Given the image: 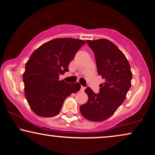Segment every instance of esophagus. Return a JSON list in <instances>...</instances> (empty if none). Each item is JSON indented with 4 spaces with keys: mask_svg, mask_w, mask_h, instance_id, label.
Wrapping results in <instances>:
<instances>
[{
    "mask_svg": "<svg viewBox=\"0 0 155 155\" xmlns=\"http://www.w3.org/2000/svg\"><path fill=\"white\" fill-rule=\"evenodd\" d=\"M84 89H85V87H83V86H82L81 89H80V90H81V92H84Z\"/></svg>",
    "mask_w": 155,
    "mask_h": 155,
    "instance_id": "34e87169",
    "label": "esophagus"
}]
</instances>
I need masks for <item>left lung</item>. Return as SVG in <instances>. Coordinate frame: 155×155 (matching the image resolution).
Here are the masks:
<instances>
[{"instance_id":"obj_1","label":"left lung","mask_w":155,"mask_h":155,"mask_svg":"<svg viewBox=\"0 0 155 155\" xmlns=\"http://www.w3.org/2000/svg\"><path fill=\"white\" fill-rule=\"evenodd\" d=\"M94 54L98 75L105 80L99 92L87 87L88 100L80 106L82 115L92 121H103L113 115L126 99L132 73L128 60L114 43L106 39L87 40Z\"/></svg>"}]
</instances>
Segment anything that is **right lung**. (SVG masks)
<instances>
[{
  "label": "right lung",
  "mask_w": 155,
  "mask_h": 155,
  "mask_svg": "<svg viewBox=\"0 0 155 155\" xmlns=\"http://www.w3.org/2000/svg\"><path fill=\"white\" fill-rule=\"evenodd\" d=\"M85 43L73 38L55 39L42 44L29 57L23 82L27 102L37 115L56 116L66 97L80 90L78 82L67 83L59 80V75L68 71L69 63Z\"/></svg>",
  "instance_id": "obj_1"
}]
</instances>
